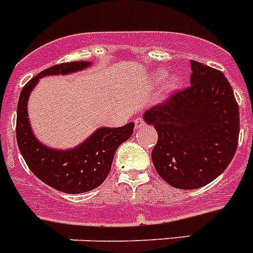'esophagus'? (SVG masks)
Returning a JSON list of instances; mask_svg holds the SVG:
<instances>
[{
    "mask_svg": "<svg viewBox=\"0 0 253 253\" xmlns=\"http://www.w3.org/2000/svg\"><path fill=\"white\" fill-rule=\"evenodd\" d=\"M144 124H146V123H144V120H143L142 118H137V119L134 120V125H135V129L142 128V126H144Z\"/></svg>",
    "mask_w": 253,
    "mask_h": 253,
    "instance_id": "1",
    "label": "esophagus"
}]
</instances>
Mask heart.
<instances>
[{
	"label": "heart",
	"instance_id": "b5f03b06",
	"mask_svg": "<svg viewBox=\"0 0 253 253\" xmlns=\"http://www.w3.org/2000/svg\"><path fill=\"white\" fill-rule=\"evenodd\" d=\"M165 71H157V72L153 73V81L154 82H161L165 78ZM178 84V78L177 76H169V77L166 78V81L163 84V90L165 92H171L172 90H175L176 86Z\"/></svg>",
	"mask_w": 253,
	"mask_h": 253
}]
</instances>
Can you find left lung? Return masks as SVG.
<instances>
[{
  "instance_id": "1",
  "label": "left lung",
  "mask_w": 253,
  "mask_h": 253,
  "mask_svg": "<svg viewBox=\"0 0 253 253\" xmlns=\"http://www.w3.org/2000/svg\"><path fill=\"white\" fill-rule=\"evenodd\" d=\"M190 86L143 115L157 130L152 161L171 186L193 190L228 167L240 135V111L220 71L191 60Z\"/></svg>"
}]
</instances>
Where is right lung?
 Masks as SVG:
<instances>
[{
    "label": "right lung",
    "mask_w": 253,
    "mask_h": 253,
    "mask_svg": "<svg viewBox=\"0 0 253 253\" xmlns=\"http://www.w3.org/2000/svg\"><path fill=\"white\" fill-rule=\"evenodd\" d=\"M91 64L81 60L44 69L24 86L17 102L16 139L20 153L39 180L62 193L81 194L100 186L110 172L116 149L133 134L134 123L120 128L102 126L71 149L50 148L34 135L28 118V101L40 78L69 75L88 68Z\"/></svg>",
    "instance_id": "right-lung-1"
}]
</instances>
